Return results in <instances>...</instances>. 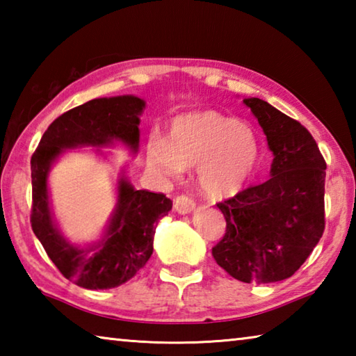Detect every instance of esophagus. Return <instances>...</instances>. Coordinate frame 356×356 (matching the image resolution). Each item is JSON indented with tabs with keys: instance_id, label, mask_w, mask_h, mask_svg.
Returning a JSON list of instances; mask_svg holds the SVG:
<instances>
[{
	"instance_id": "34e87169",
	"label": "esophagus",
	"mask_w": 356,
	"mask_h": 356,
	"mask_svg": "<svg viewBox=\"0 0 356 356\" xmlns=\"http://www.w3.org/2000/svg\"><path fill=\"white\" fill-rule=\"evenodd\" d=\"M195 206H196V204H195V201L191 200L190 196L180 195V196L176 197V200H174V209H176L177 212L182 213V215L193 212V209H195Z\"/></svg>"
}]
</instances>
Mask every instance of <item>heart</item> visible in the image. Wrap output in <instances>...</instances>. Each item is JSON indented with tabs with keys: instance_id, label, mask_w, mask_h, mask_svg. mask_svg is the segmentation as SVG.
Masks as SVG:
<instances>
[{
	"instance_id": "heart-1",
	"label": "heart",
	"mask_w": 356,
	"mask_h": 356,
	"mask_svg": "<svg viewBox=\"0 0 356 356\" xmlns=\"http://www.w3.org/2000/svg\"><path fill=\"white\" fill-rule=\"evenodd\" d=\"M150 170L177 179L197 166V184L210 197L234 196L251 179L259 160L257 136L250 125L213 110L176 116L166 138L150 136L146 146Z\"/></svg>"
}]
</instances>
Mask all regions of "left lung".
<instances>
[{
	"label": "left lung",
	"mask_w": 356,
	"mask_h": 356,
	"mask_svg": "<svg viewBox=\"0 0 356 356\" xmlns=\"http://www.w3.org/2000/svg\"><path fill=\"white\" fill-rule=\"evenodd\" d=\"M243 104L273 152L272 177L216 204L226 234L212 256L232 278L268 284L291 278L322 237L327 163L298 120L261 99H243Z\"/></svg>",
	"instance_id": "8db88e82"
}]
</instances>
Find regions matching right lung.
<instances>
[{"label":"right lung","instance_id":"1","mask_svg":"<svg viewBox=\"0 0 356 356\" xmlns=\"http://www.w3.org/2000/svg\"><path fill=\"white\" fill-rule=\"evenodd\" d=\"M144 106L140 97L119 95L72 108L53 120L31 156L33 232L64 278L80 287L113 289L134 278L152 256L156 222L170 212L172 201L163 193L135 190L127 179L120 177L118 204L104 238L88 248H78L63 237L53 220L48 172L65 149L120 141L136 152Z\"/></svg>","mask_w":356,"mask_h":356}]
</instances>
